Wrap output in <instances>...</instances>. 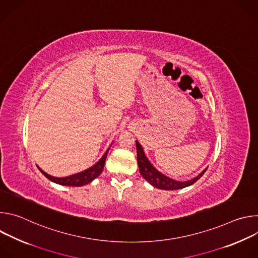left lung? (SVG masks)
I'll return each instance as SVG.
<instances>
[{"instance_id": "8db88e82", "label": "left lung", "mask_w": 258, "mask_h": 258, "mask_svg": "<svg viewBox=\"0 0 258 258\" xmlns=\"http://www.w3.org/2000/svg\"><path fill=\"white\" fill-rule=\"evenodd\" d=\"M136 146H137V159H138V165H139V169L140 172L142 174V176L148 181L150 185H152L154 188L157 189H161V190H178V189H182L189 187L195 181H197L206 171L207 167L201 172L199 173L196 177L189 179V180H185V181H178L175 180L173 178H170L168 176H166L165 174H163L162 172H160L159 170H157L153 164L149 161V159L147 158L143 147L141 146V144L136 141Z\"/></svg>"}]
</instances>
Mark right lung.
Returning a JSON list of instances; mask_svg holds the SVG:
<instances>
[{"label":"right lung","mask_w":258,"mask_h":258,"mask_svg":"<svg viewBox=\"0 0 258 258\" xmlns=\"http://www.w3.org/2000/svg\"><path fill=\"white\" fill-rule=\"evenodd\" d=\"M112 145V144H111ZM110 145V146H111ZM110 149V147L107 149V151L104 153V155L102 156V158L96 163L94 164L92 167L84 170V171H81L79 173H75L72 175H69V176H65V177H56V176H52L50 174H48L47 172H45L43 169H41L39 166L38 168L42 171V173L47 177L49 178L50 180H52L53 182H56V183H59V185H62V186H70V187H82V186H85V185H88V183H90L91 181H93L96 177H98L101 172L103 171V168H104V164H105V160H106V157H107V153Z\"/></svg>","instance_id":"obj_1"}]
</instances>
